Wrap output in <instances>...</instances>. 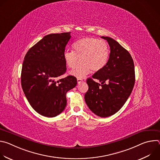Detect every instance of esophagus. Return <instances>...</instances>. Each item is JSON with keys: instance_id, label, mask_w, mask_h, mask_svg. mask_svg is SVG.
<instances>
[{"instance_id": "34e87169", "label": "esophagus", "mask_w": 160, "mask_h": 160, "mask_svg": "<svg viewBox=\"0 0 160 160\" xmlns=\"http://www.w3.org/2000/svg\"><path fill=\"white\" fill-rule=\"evenodd\" d=\"M83 82V80L82 79V78H78V79H77V82H78V83H81Z\"/></svg>"}]
</instances>
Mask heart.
Listing matches in <instances>:
<instances>
[{
  "label": "heart",
  "mask_w": 160,
  "mask_h": 160,
  "mask_svg": "<svg viewBox=\"0 0 160 160\" xmlns=\"http://www.w3.org/2000/svg\"><path fill=\"white\" fill-rule=\"evenodd\" d=\"M74 51L66 50L63 54L67 67L73 69L71 74L78 78H83L92 70L99 72L106 66L109 58L108 43L104 40L93 37L81 38L73 44Z\"/></svg>",
  "instance_id": "heart-1"
}]
</instances>
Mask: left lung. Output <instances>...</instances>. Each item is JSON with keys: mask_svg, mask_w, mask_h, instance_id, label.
<instances>
[{"mask_svg": "<svg viewBox=\"0 0 160 160\" xmlns=\"http://www.w3.org/2000/svg\"><path fill=\"white\" fill-rule=\"evenodd\" d=\"M110 47L108 62L102 70L88 78L85 101L89 109L101 117H110L124 105L133 90L135 70L130 54L115 40L101 37ZM97 79L101 82H95Z\"/></svg>", "mask_w": 160, "mask_h": 160, "instance_id": "obj_1", "label": "left lung"}]
</instances>
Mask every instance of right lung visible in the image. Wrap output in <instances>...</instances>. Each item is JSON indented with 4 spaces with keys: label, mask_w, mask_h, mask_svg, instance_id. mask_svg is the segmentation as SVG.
Returning <instances> with one entry per match:
<instances>
[{
    "label": "right lung",
    "mask_w": 160,
    "mask_h": 160,
    "mask_svg": "<svg viewBox=\"0 0 160 160\" xmlns=\"http://www.w3.org/2000/svg\"><path fill=\"white\" fill-rule=\"evenodd\" d=\"M71 32L43 37L26 54L22 66V90L33 109L46 117H54L66 106V94L77 83L70 75L56 80L66 71L63 54Z\"/></svg>",
    "instance_id": "1"
}]
</instances>
